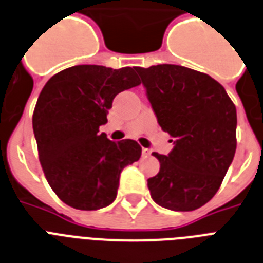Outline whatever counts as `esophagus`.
<instances>
[{"label":"esophagus","mask_w":263,"mask_h":263,"mask_svg":"<svg viewBox=\"0 0 263 263\" xmlns=\"http://www.w3.org/2000/svg\"><path fill=\"white\" fill-rule=\"evenodd\" d=\"M142 155L143 157H150L151 151L148 148H142Z\"/></svg>","instance_id":"esophagus-1"}]
</instances>
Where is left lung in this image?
I'll use <instances>...</instances> for the list:
<instances>
[{"label":"left lung","mask_w":263,"mask_h":263,"mask_svg":"<svg viewBox=\"0 0 263 263\" xmlns=\"http://www.w3.org/2000/svg\"><path fill=\"white\" fill-rule=\"evenodd\" d=\"M136 71L161 128L172 136L168 155L154 153L161 168L147 181L158 205L194 211L219 191L236 150V108L213 78L177 65Z\"/></svg>","instance_id":"obj_1"}]
</instances>
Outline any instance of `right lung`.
<instances>
[{
	"label": "right lung",
	"mask_w": 263,
	"mask_h": 263,
	"mask_svg": "<svg viewBox=\"0 0 263 263\" xmlns=\"http://www.w3.org/2000/svg\"><path fill=\"white\" fill-rule=\"evenodd\" d=\"M136 67L80 65L51 77L36 102L32 125L47 182L62 201L96 211L115 201L121 170L142 155L138 142H112L105 124L113 98L140 85Z\"/></svg>",
	"instance_id": "obj_1"
}]
</instances>
